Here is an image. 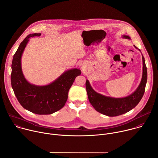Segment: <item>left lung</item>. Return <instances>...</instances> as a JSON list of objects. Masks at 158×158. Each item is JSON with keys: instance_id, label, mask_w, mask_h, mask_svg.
I'll use <instances>...</instances> for the list:
<instances>
[{"instance_id": "8db88e82", "label": "left lung", "mask_w": 158, "mask_h": 158, "mask_svg": "<svg viewBox=\"0 0 158 158\" xmlns=\"http://www.w3.org/2000/svg\"><path fill=\"white\" fill-rule=\"evenodd\" d=\"M123 37L130 39V37L127 35H123ZM134 47L138 49L135 46ZM142 59L143 67L141 83L136 91L127 97L123 98H114L99 94L94 91L91 85H90L89 81L86 80L85 88L89 101L98 112L110 117L118 116L126 113L127 112H129L138 104L145 92V87L148 78L147 67L143 56H142Z\"/></svg>"}]
</instances>
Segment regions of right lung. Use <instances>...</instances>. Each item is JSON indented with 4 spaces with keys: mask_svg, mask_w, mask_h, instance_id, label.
I'll list each match as a JSON object with an SVG mask.
<instances>
[{
    "mask_svg": "<svg viewBox=\"0 0 158 158\" xmlns=\"http://www.w3.org/2000/svg\"><path fill=\"white\" fill-rule=\"evenodd\" d=\"M40 35V33L29 34L20 43L12 59L11 85L18 101L24 109L37 114H51L64 106L69 90L81 72L79 69L68 70L46 85L30 84L22 73L21 57L29 38Z\"/></svg>",
    "mask_w": 158,
    "mask_h": 158,
    "instance_id": "1",
    "label": "right lung"
}]
</instances>
